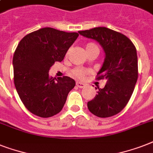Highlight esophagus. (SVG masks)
<instances>
[{"instance_id":"34e87169","label":"esophagus","mask_w":153,"mask_h":153,"mask_svg":"<svg viewBox=\"0 0 153 153\" xmlns=\"http://www.w3.org/2000/svg\"><path fill=\"white\" fill-rule=\"evenodd\" d=\"M76 86L79 87V88H83V87H85L86 85H85V83H82V82H77Z\"/></svg>"}]
</instances>
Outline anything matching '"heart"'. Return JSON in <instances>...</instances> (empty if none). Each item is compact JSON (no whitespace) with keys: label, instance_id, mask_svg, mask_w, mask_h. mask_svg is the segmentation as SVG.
I'll list each match as a JSON object with an SVG mask.
<instances>
[{"label":"heart","instance_id":"heart-1","mask_svg":"<svg viewBox=\"0 0 153 153\" xmlns=\"http://www.w3.org/2000/svg\"><path fill=\"white\" fill-rule=\"evenodd\" d=\"M91 48L98 49V45H96V44H94V43H89V44H86V50H88V49H91ZM98 50H99V49H98ZM89 72L90 71H89L88 70L82 69V68H75L74 70H73L72 74H73V76L77 78V79H83L86 74H89Z\"/></svg>","mask_w":153,"mask_h":153}]
</instances>
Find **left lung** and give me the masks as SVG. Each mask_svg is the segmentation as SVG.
Here are the masks:
<instances>
[{
  "instance_id": "obj_1",
  "label": "left lung",
  "mask_w": 153,
  "mask_h": 153,
  "mask_svg": "<svg viewBox=\"0 0 153 153\" xmlns=\"http://www.w3.org/2000/svg\"><path fill=\"white\" fill-rule=\"evenodd\" d=\"M82 36L99 43L105 60L97 74V80L106 79L103 89L87 102L89 110L99 117L116 115L126 107L134 91L138 78L137 50L125 35L105 27L79 31Z\"/></svg>"
}]
</instances>
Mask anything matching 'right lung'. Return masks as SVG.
<instances>
[{"mask_svg": "<svg viewBox=\"0 0 153 153\" xmlns=\"http://www.w3.org/2000/svg\"><path fill=\"white\" fill-rule=\"evenodd\" d=\"M78 36L77 32L44 27L26 35L18 44L13 59L14 84L32 114L50 117L62 110L75 81L67 76L52 78L48 72L55 62L62 61Z\"/></svg>", "mask_w": 153, "mask_h": 153, "instance_id": "right-lung-1", "label": "right lung"}]
</instances>
